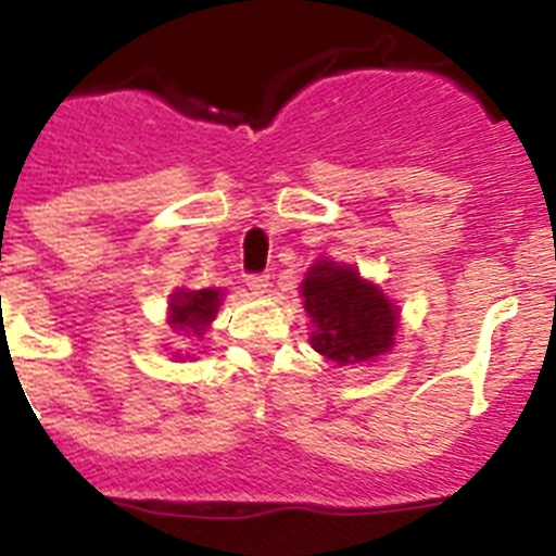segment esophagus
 <instances>
[{
  "mask_svg": "<svg viewBox=\"0 0 556 556\" xmlns=\"http://www.w3.org/2000/svg\"><path fill=\"white\" fill-rule=\"evenodd\" d=\"M248 287L253 294H267L269 292V275H250Z\"/></svg>",
  "mask_w": 556,
  "mask_h": 556,
  "instance_id": "34e87169",
  "label": "esophagus"
}]
</instances>
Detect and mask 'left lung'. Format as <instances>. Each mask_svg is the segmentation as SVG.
<instances>
[{"label":"left lung","mask_w":556,"mask_h":556,"mask_svg":"<svg viewBox=\"0 0 556 556\" xmlns=\"http://www.w3.org/2000/svg\"><path fill=\"white\" fill-rule=\"evenodd\" d=\"M312 348L333 365H367L395 345L401 308L353 264L317 258L301 283Z\"/></svg>","instance_id":"left-lung-1"}]
</instances>
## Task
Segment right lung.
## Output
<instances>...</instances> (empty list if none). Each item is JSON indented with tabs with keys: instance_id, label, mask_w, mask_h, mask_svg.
Instances as JSON below:
<instances>
[{
	"instance_id": "obj_1",
	"label": "right lung",
	"mask_w": 556,
	"mask_h": 556,
	"mask_svg": "<svg viewBox=\"0 0 556 556\" xmlns=\"http://www.w3.org/2000/svg\"><path fill=\"white\" fill-rule=\"evenodd\" d=\"M223 289H184L178 287L169 294V323L184 337H203L223 306ZM184 358V356H178Z\"/></svg>"
}]
</instances>
